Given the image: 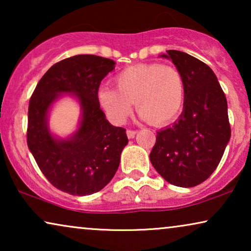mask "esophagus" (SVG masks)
Returning a JSON list of instances; mask_svg holds the SVG:
<instances>
[{
    "mask_svg": "<svg viewBox=\"0 0 251 251\" xmlns=\"http://www.w3.org/2000/svg\"><path fill=\"white\" fill-rule=\"evenodd\" d=\"M136 130H126V136H128V138H133V137L136 136Z\"/></svg>",
    "mask_w": 251,
    "mask_h": 251,
    "instance_id": "1",
    "label": "esophagus"
}]
</instances>
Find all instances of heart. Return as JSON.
<instances>
[{"label":"heart","mask_w":251,"mask_h":251,"mask_svg":"<svg viewBox=\"0 0 251 251\" xmlns=\"http://www.w3.org/2000/svg\"><path fill=\"white\" fill-rule=\"evenodd\" d=\"M114 82L116 89L101 88L98 91V101L116 125L126 122L132 102L142 119L154 126L173 122L183 108L186 95L184 76L170 65H133L120 72Z\"/></svg>","instance_id":"b5f03b06"}]
</instances>
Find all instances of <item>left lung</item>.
<instances>
[{
    "instance_id": "left-lung-1",
    "label": "left lung",
    "mask_w": 251,
    "mask_h": 251,
    "mask_svg": "<svg viewBox=\"0 0 251 251\" xmlns=\"http://www.w3.org/2000/svg\"><path fill=\"white\" fill-rule=\"evenodd\" d=\"M185 80L184 111L173 126L156 132L150 154L155 170L168 183L194 187L221 162L231 137L225 94L210 67L181 51L168 50Z\"/></svg>"
}]
</instances>
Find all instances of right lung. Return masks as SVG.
<instances>
[{
	"label": "right lung",
	"instance_id": "right-lung-1",
	"mask_svg": "<svg viewBox=\"0 0 251 251\" xmlns=\"http://www.w3.org/2000/svg\"><path fill=\"white\" fill-rule=\"evenodd\" d=\"M114 65L95 54L66 58L47 71L29 99L27 145L50 184L65 193L83 197L104 188L128 144L126 129L112 126L98 101L100 82ZM64 92L79 99L82 121L71 139L56 140L47 129L46 114Z\"/></svg>",
	"mask_w": 251,
	"mask_h": 251
}]
</instances>
